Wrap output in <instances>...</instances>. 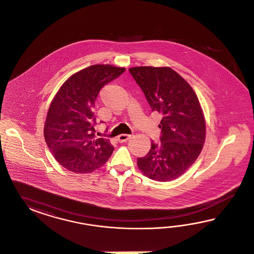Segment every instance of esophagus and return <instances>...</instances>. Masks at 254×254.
<instances>
[{"label":"esophagus","instance_id":"obj_1","mask_svg":"<svg viewBox=\"0 0 254 254\" xmlns=\"http://www.w3.org/2000/svg\"><path fill=\"white\" fill-rule=\"evenodd\" d=\"M132 137V135H128V134H121L120 136H118V141L119 142H125V141H127L129 138Z\"/></svg>","mask_w":254,"mask_h":254}]
</instances>
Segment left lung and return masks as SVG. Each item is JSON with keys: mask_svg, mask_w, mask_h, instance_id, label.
I'll return each instance as SVG.
<instances>
[{"mask_svg": "<svg viewBox=\"0 0 254 254\" xmlns=\"http://www.w3.org/2000/svg\"><path fill=\"white\" fill-rule=\"evenodd\" d=\"M153 112L162 116L160 142L138 157L146 177L169 182L181 177L197 159L206 138V122L192 86L169 67L139 66L128 69Z\"/></svg>", "mask_w": 254, "mask_h": 254, "instance_id": "8db88e82", "label": "left lung"}]
</instances>
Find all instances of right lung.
Returning a JSON list of instances; mask_svg holds the SVG:
<instances>
[{
	"instance_id": "add662e5",
	"label": "right lung",
	"mask_w": 254,
	"mask_h": 254,
	"mask_svg": "<svg viewBox=\"0 0 254 254\" xmlns=\"http://www.w3.org/2000/svg\"><path fill=\"white\" fill-rule=\"evenodd\" d=\"M126 68L92 65L69 76L51 101L44 136L55 159L74 173H90L103 166L114 152L110 139L95 136V101L103 85Z\"/></svg>"
}]
</instances>
